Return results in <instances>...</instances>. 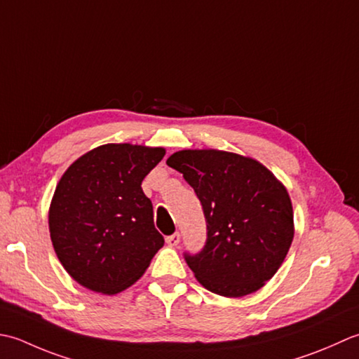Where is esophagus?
Here are the masks:
<instances>
[{"instance_id": "1", "label": "esophagus", "mask_w": 359, "mask_h": 359, "mask_svg": "<svg viewBox=\"0 0 359 359\" xmlns=\"http://www.w3.org/2000/svg\"><path fill=\"white\" fill-rule=\"evenodd\" d=\"M165 241H167V245H169V246H178V243H180V233L178 232L177 233H172V236L165 237Z\"/></svg>"}]
</instances>
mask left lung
Returning <instances> with one entry per match:
<instances>
[{"label":"left lung","mask_w":359,"mask_h":359,"mask_svg":"<svg viewBox=\"0 0 359 359\" xmlns=\"http://www.w3.org/2000/svg\"><path fill=\"white\" fill-rule=\"evenodd\" d=\"M167 165L194 187L206 217V245L200 254H186L195 279L224 297L260 290L294 237L287 187L257 159L224 150H180Z\"/></svg>","instance_id":"1"}]
</instances>
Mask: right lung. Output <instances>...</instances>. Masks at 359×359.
I'll return each mask as SVG.
<instances>
[{
    "mask_svg": "<svg viewBox=\"0 0 359 359\" xmlns=\"http://www.w3.org/2000/svg\"><path fill=\"white\" fill-rule=\"evenodd\" d=\"M164 155L163 147L105 144L62 175L49 206V233L58 260L82 287L118 294L141 279L163 248L141 184Z\"/></svg>",
    "mask_w": 359,
    "mask_h": 359,
    "instance_id": "right-lung-1",
    "label": "right lung"
}]
</instances>
